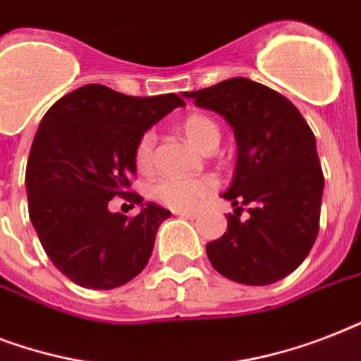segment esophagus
<instances>
[{
  "mask_svg": "<svg viewBox=\"0 0 361 361\" xmlns=\"http://www.w3.org/2000/svg\"><path fill=\"white\" fill-rule=\"evenodd\" d=\"M174 214L180 215V217H185V219H195L198 215L195 209H176Z\"/></svg>",
  "mask_w": 361,
  "mask_h": 361,
  "instance_id": "1",
  "label": "esophagus"
}]
</instances>
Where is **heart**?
<instances>
[{"label":"heart","mask_w":361,"mask_h":361,"mask_svg":"<svg viewBox=\"0 0 361 361\" xmlns=\"http://www.w3.org/2000/svg\"><path fill=\"white\" fill-rule=\"evenodd\" d=\"M181 133L191 142L192 146L206 152L208 147L217 146L219 142V129L214 121L202 114L187 116L180 125ZM153 135L144 133L135 147L136 170L147 174L153 166ZM215 189V181L209 178H163L153 187V197L159 202L172 209H191L200 200L212 195Z\"/></svg>","instance_id":"obj_1"}]
</instances>
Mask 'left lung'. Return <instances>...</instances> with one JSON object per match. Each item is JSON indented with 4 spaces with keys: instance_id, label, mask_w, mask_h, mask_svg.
Instances as JSON below:
<instances>
[{
    "instance_id": "1",
    "label": "left lung",
    "mask_w": 361,
    "mask_h": 361,
    "mask_svg": "<svg viewBox=\"0 0 361 361\" xmlns=\"http://www.w3.org/2000/svg\"><path fill=\"white\" fill-rule=\"evenodd\" d=\"M183 97L223 116L238 144L234 178L223 192L236 209L225 234L206 245L209 262L241 285L285 279L319 234L324 174L313 130L288 99L241 76ZM243 207L247 220L239 219Z\"/></svg>"
}]
</instances>
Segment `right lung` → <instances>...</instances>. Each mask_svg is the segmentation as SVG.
<instances>
[{
	"mask_svg": "<svg viewBox=\"0 0 361 361\" xmlns=\"http://www.w3.org/2000/svg\"><path fill=\"white\" fill-rule=\"evenodd\" d=\"M185 101L176 93L133 97L87 84L50 106L31 144L25 191L30 219L54 266L73 283L110 290L135 279L152 257L169 209L130 192L135 147L152 125ZM123 196L135 218L112 214Z\"/></svg>",
	"mask_w": 361,
	"mask_h": 361,
	"instance_id": "1",
	"label": "right lung"
}]
</instances>
